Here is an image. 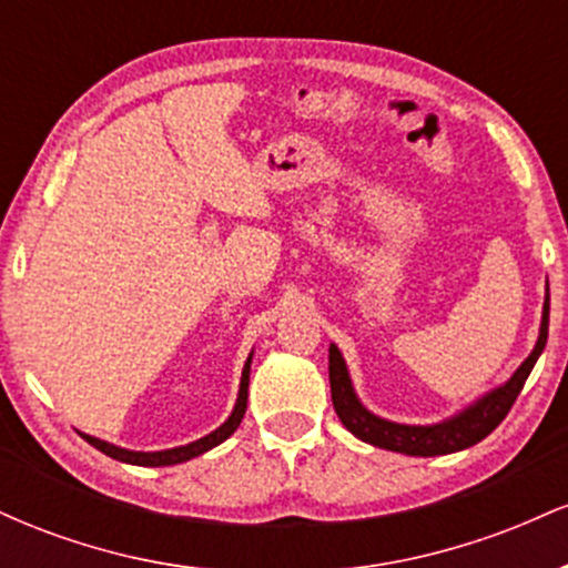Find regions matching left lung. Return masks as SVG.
I'll use <instances>...</instances> for the list:
<instances>
[{"label": "left lung", "instance_id": "1", "mask_svg": "<svg viewBox=\"0 0 568 568\" xmlns=\"http://www.w3.org/2000/svg\"><path fill=\"white\" fill-rule=\"evenodd\" d=\"M547 323H550V288L545 293L542 304V323H539V336L534 344L531 355L520 363L518 371L499 387L488 389L470 406H465L459 414L448 416V419L435 422V425H400V422H389L368 410L357 397L352 387L347 363H344L342 352L336 344L328 347V379H331V400L342 419V425L349 429L355 438L371 443L376 448H387L406 456H443L454 452H465L486 438L488 433L499 427L507 410L513 408L515 397L520 395L526 379H529L534 363L542 355L547 344Z\"/></svg>", "mask_w": 568, "mask_h": 568}]
</instances>
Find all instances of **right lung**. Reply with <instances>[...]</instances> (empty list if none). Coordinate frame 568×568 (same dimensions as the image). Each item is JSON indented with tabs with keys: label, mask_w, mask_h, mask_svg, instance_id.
I'll return each mask as SVG.
<instances>
[{
	"label": "right lung",
	"mask_w": 568,
	"mask_h": 568,
	"mask_svg": "<svg viewBox=\"0 0 568 568\" xmlns=\"http://www.w3.org/2000/svg\"><path fill=\"white\" fill-rule=\"evenodd\" d=\"M251 361H253V352H251V355H247V361H245V366H243V376H240V393H237V400H234V408H232L230 419H226L221 427L213 429V433H207L205 438L186 443V446L165 448V452H130V448L114 446V443L93 438V435H84V433H80V435L90 443V446H95L101 454L112 456V459H116V462H125V465L171 467V465H181V462L194 459V456L211 452V448H216L219 443H224L234 433V429L240 427V422H243L245 408H247V382H251Z\"/></svg>",
	"instance_id": "obj_1"
}]
</instances>
